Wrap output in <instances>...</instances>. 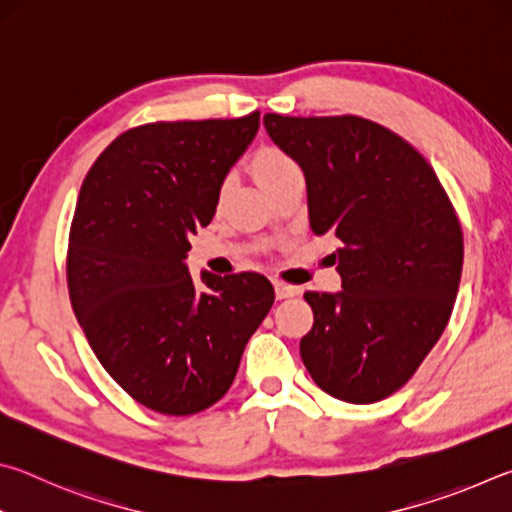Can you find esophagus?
<instances>
[{
    "label": "esophagus",
    "mask_w": 512,
    "mask_h": 512,
    "mask_svg": "<svg viewBox=\"0 0 512 512\" xmlns=\"http://www.w3.org/2000/svg\"><path fill=\"white\" fill-rule=\"evenodd\" d=\"M273 289H275V296L277 298H293V296H298L300 293V287H293V284H287V282H282V280H273Z\"/></svg>",
    "instance_id": "obj_1"
}]
</instances>
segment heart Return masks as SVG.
<instances>
[{
	"label": "heart",
	"mask_w": 512,
	"mask_h": 512,
	"mask_svg": "<svg viewBox=\"0 0 512 512\" xmlns=\"http://www.w3.org/2000/svg\"><path fill=\"white\" fill-rule=\"evenodd\" d=\"M250 169H253L257 183L268 192L277 180H282L291 171H298V164L287 151L277 149V146H259L250 158ZM223 192L225 187H221L219 194L223 196Z\"/></svg>",
	"instance_id": "1"
}]
</instances>
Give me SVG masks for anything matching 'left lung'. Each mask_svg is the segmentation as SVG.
<instances>
[{
  "mask_svg": "<svg viewBox=\"0 0 512 512\" xmlns=\"http://www.w3.org/2000/svg\"><path fill=\"white\" fill-rule=\"evenodd\" d=\"M271 140L305 171L309 223L332 235L343 291H307L300 357L336 400L372 404L420 368L452 316L463 232L436 171L386 126L357 115L266 112Z\"/></svg>",
  "mask_w": 512,
  "mask_h": 512,
  "instance_id": "8db88e82",
  "label": "left lung"
}]
</instances>
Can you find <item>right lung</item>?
<instances>
[{"mask_svg":"<svg viewBox=\"0 0 512 512\" xmlns=\"http://www.w3.org/2000/svg\"><path fill=\"white\" fill-rule=\"evenodd\" d=\"M259 128L237 119L153 121L121 133L83 180L69 228L67 289L90 348L146 409L194 415L228 393L273 307L259 273L185 266L210 225L225 173Z\"/></svg>","mask_w":512,"mask_h":512,"instance_id":"add662e5","label":"right lung"}]
</instances>
